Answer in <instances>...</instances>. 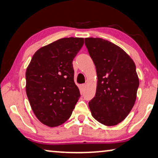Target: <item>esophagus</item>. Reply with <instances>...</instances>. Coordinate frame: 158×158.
I'll use <instances>...</instances> for the list:
<instances>
[{
	"mask_svg": "<svg viewBox=\"0 0 158 158\" xmlns=\"http://www.w3.org/2000/svg\"><path fill=\"white\" fill-rule=\"evenodd\" d=\"M86 84H83V85H81V86H80V91H81V92H84V90H85L86 89Z\"/></svg>",
	"mask_w": 158,
	"mask_h": 158,
	"instance_id": "obj_1",
	"label": "esophagus"
}]
</instances>
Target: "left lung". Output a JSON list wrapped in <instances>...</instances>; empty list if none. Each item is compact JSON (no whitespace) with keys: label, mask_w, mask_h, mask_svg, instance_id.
Wrapping results in <instances>:
<instances>
[{"label":"left lung","mask_w":158,"mask_h":158,"mask_svg":"<svg viewBox=\"0 0 158 158\" xmlns=\"http://www.w3.org/2000/svg\"><path fill=\"white\" fill-rule=\"evenodd\" d=\"M85 45L98 79L95 97L89 102L91 113L104 125H117L136 101L139 78L135 64L123 48L107 40L86 38Z\"/></svg>","instance_id":"obj_1"}]
</instances>
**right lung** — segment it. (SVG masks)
Instances as JSON below:
<instances>
[{
    "label": "right lung",
    "instance_id": "1",
    "mask_svg": "<svg viewBox=\"0 0 158 158\" xmlns=\"http://www.w3.org/2000/svg\"><path fill=\"white\" fill-rule=\"evenodd\" d=\"M83 44V38L57 40L36 51L26 69L28 101L35 117L46 126L65 123L79 100L72 61Z\"/></svg>",
    "mask_w": 158,
    "mask_h": 158
}]
</instances>
